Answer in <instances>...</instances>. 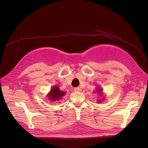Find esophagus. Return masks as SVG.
I'll return each instance as SVG.
<instances>
[{
  "label": "esophagus",
  "mask_w": 148,
  "mask_h": 148,
  "mask_svg": "<svg viewBox=\"0 0 148 148\" xmlns=\"http://www.w3.org/2000/svg\"><path fill=\"white\" fill-rule=\"evenodd\" d=\"M75 92H81L82 91V88L80 87H77L74 89Z\"/></svg>",
  "instance_id": "esophagus-1"
}]
</instances>
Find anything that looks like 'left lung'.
Here are the masks:
<instances>
[{
  "mask_svg": "<svg viewBox=\"0 0 148 148\" xmlns=\"http://www.w3.org/2000/svg\"><path fill=\"white\" fill-rule=\"evenodd\" d=\"M97 90L98 91V92H101V93H99L100 94V95H102V92H101V91H102V89H97Z\"/></svg>",
  "mask_w": 148,
  "mask_h": 148,
  "instance_id": "1",
  "label": "left lung"
}]
</instances>
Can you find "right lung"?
Returning <instances> with one entry per match:
<instances>
[{"label": "right lung", "instance_id": "obj_1", "mask_svg": "<svg viewBox=\"0 0 148 148\" xmlns=\"http://www.w3.org/2000/svg\"><path fill=\"white\" fill-rule=\"evenodd\" d=\"M65 92L60 90L59 87L55 86L51 89V91L50 93L49 94L48 96L50 100L52 101H56L60 100V99H62V96H64L65 95Z\"/></svg>", "mask_w": 148, "mask_h": 148}]
</instances>
